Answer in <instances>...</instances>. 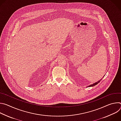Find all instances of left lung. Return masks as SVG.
Returning <instances> with one entry per match:
<instances>
[{
    "label": "left lung",
    "instance_id": "left-lung-1",
    "mask_svg": "<svg viewBox=\"0 0 121 121\" xmlns=\"http://www.w3.org/2000/svg\"><path fill=\"white\" fill-rule=\"evenodd\" d=\"M102 79H101L100 80H99V81H98L97 82H96V83H94V84H92V85H90L89 86V87H93V86H95V85H96L97 84H98L100 81H101V80Z\"/></svg>",
    "mask_w": 121,
    "mask_h": 121
}]
</instances>
